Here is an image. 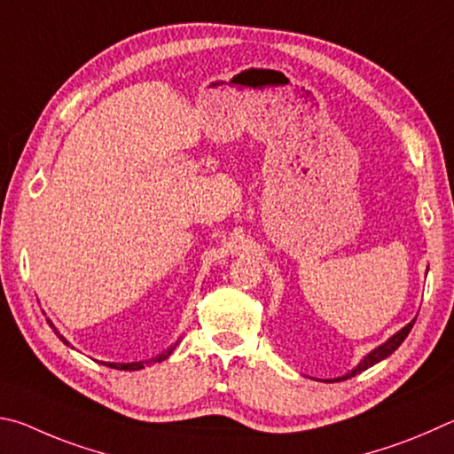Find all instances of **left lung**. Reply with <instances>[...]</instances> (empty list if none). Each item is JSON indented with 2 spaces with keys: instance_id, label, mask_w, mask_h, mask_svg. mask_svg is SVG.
Listing matches in <instances>:
<instances>
[{
  "instance_id": "left-lung-1",
  "label": "left lung",
  "mask_w": 454,
  "mask_h": 454,
  "mask_svg": "<svg viewBox=\"0 0 454 454\" xmlns=\"http://www.w3.org/2000/svg\"><path fill=\"white\" fill-rule=\"evenodd\" d=\"M415 321H417V319H415ZM415 321H411V323L407 325V327H403L399 333H396V335H393L391 339H388L385 345L377 347L375 351H372V353H369L367 356H364V359L359 363V367L353 369L351 372H348V375H345V377H339V379H335V380H347V379H351V377H355V375H359V372L367 371L369 367H372V364H377L379 361L387 359V356L391 355V353H395L396 348L401 347L403 340L407 339V335H409V333H411V329H412V325H415Z\"/></svg>"
}]
</instances>
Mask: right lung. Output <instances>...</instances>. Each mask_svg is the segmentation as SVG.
Segmentation results:
<instances>
[{
	"label": "right lung",
	"instance_id": "add662e5",
	"mask_svg": "<svg viewBox=\"0 0 454 454\" xmlns=\"http://www.w3.org/2000/svg\"><path fill=\"white\" fill-rule=\"evenodd\" d=\"M51 325V323H50ZM51 329L55 331V327H53V325H51ZM55 335H58L61 340H63V343H66V345H69L67 343V340L66 339H63L61 335H59V333L58 331H55ZM173 348L175 347H171V348H167V351L165 353H161V355H159V356H155V359H151V361H145V363H109V367L111 369H119V371H139V369H143V364H149V363H161V361H165L167 359V356H169L171 353H173Z\"/></svg>",
	"mask_w": 454,
	"mask_h": 454
}]
</instances>
